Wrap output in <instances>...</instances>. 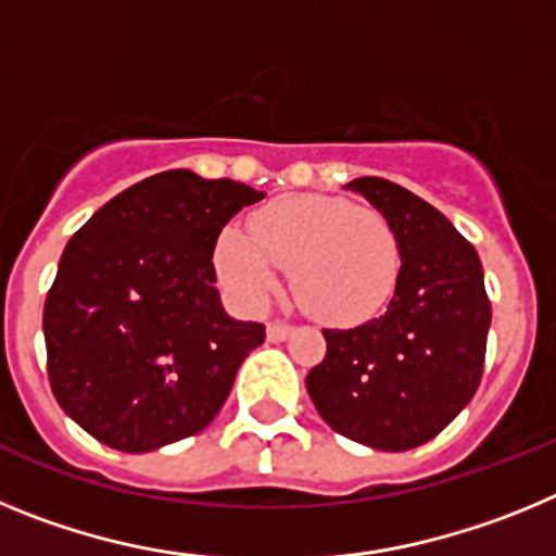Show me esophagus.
I'll return each mask as SVG.
<instances>
[{
  "label": "esophagus",
  "mask_w": 556,
  "mask_h": 556,
  "mask_svg": "<svg viewBox=\"0 0 556 556\" xmlns=\"http://www.w3.org/2000/svg\"><path fill=\"white\" fill-rule=\"evenodd\" d=\"M289 333H292V326H289L287 320H275L267 326V339L269 342H281V339H287Z\"/></svg>",
  "instance_id": "34e87169"
}]
</instances>
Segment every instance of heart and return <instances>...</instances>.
<instances>
[{
	"instance_id": "obj_1",
	"label": "heart",
	"mask_w": 556,
	"mask_h": 556,
	"mask_svg": "<svg viewBox=\"0 0 556 556\" xmlns=\"http://www.w3.org/2000/svg\"><path fill=\"white\" fill-rule=\"evenodd\" d=\"M289 269L294 301L326 323H362L384 306L401 273V244L381 211L320 194H289L255 211L250 236L225 230L217 269L244 303L275 289Z\"/></svg>"
}]
</instances>
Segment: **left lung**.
I'll return each instance as SVG.
<instances>
[{"mask_svg": "<svg viewBox=\"0 0 556 556\" xmlns=\"http://www.w3.org/2000/svg\"><path fill=\"white\" fill-rule=\"evenodd\" d=\"M401 244L395 294L381 317L326 328L306 390L337 434L376 451L429 443L470 404L484 370L493 308L473 244L448 219L384 178H356Z\"/></svg>", "mask_w": 556, "mask_h": 556, "instance_id": "1", "label": "left lung"}]
</instances>
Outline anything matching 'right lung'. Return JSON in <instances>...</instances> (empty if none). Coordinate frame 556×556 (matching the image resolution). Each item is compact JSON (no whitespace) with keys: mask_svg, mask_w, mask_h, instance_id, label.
<instances>
[{"mask_svg":"<svg viewBox=\"0 0 556 556\" xmlns=\"http://www.w3.org/2000/svg\"><path fill=\"white\" fill-rule=\"evenodd\" d=\"M264 191L159 172L108 200L72 239L43 303L49 387L77 426L125 454L198 434L264 342L217 292L214 248Z\"/></svg>","mask_w":556,"mask_h":556,"instance_id":"right-lung-1","label":"right lung"}]
</instances>
